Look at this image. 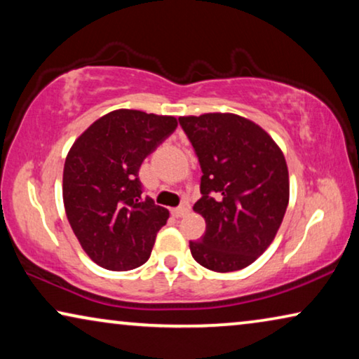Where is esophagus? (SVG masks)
I'll return each instance as SVG.
<instances>
[{"label":"esophagus","mask_w":359,"mask_h":359,"mask_svg":"<svg viewBox=\"0 0 359 359\" xmlns=\"http://www.w3.org/2000/svg\"><path fill=\"white\" fill-rule=\"evenodd\" d=\"M188 210H189L188 204H181V205H178V208L171 209V214H173L175 217H183V215L188 214Z\"/></svg>","instance_id":"obj_1"}]
</instances>
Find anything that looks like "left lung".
<instances>
[{
    "mask_svg": "<svg viewBox=\"0 0 359 359\" xmlns=\"http://www.w3.org/2000/svg\"><path fill=\"white\" fill-rule=\"evenodd\" d=\"M201 171V199L194 210L205 233L189 242L191 255L217 273L252 264L276 237L289 203V175L283 151L255 122L210 112L180 117Z\"/></svg>",
    "mask_w": 359,
    "mask_h": 359,
    "instance_id": "left-lung-1",
    "label": "left lung"
}]
</instances>
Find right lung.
Segmentation results:
<instances>
[{
    "instance_id": "obj_1",
    "label": "right lung",
    "mask_w": 359,
    "mask_h": 359,
    "mask_svg": "<svg viewBox=\"0 0 359 359\" xmlns=\"http://www.w3.org/2000/svg\"><path fill=\"white\" fill-rule=\"evenodd\" d=\"M175 117L117 109L88 127L68 151L63 204L88 257L111 271L150 258L168 209L144 196L142 161L173 134Z\"/></svg>"
}]
</instances>
